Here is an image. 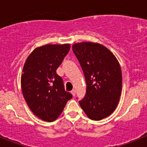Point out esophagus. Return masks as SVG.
<instances>
[{"instance_id":"34e87169","label":"esophagus","mask_w":147,"mask_h":147,"mask_svg":"<svg viewBox=\"0 0 147 147\" xmlns=\"http://www.w3.org/2000/svg\"><path fill=\"white\" fill-rule=\"evenodd\" d=\"M71 94H72V95H73L74 97H75V94H76V91H75V90H72V91H71Z\"/></svg>"}]
</instances>
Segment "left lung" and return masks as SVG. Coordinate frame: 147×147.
I'll return each instance as SVG.
<instances>
[{"mask_svg":"<svg viewBox=\"0 0 147 147\" xmlns=\"http://www.w3.org/2000/svg\"><path fill=\"white\" fill-rule=\"evenodd\" d=\"M72 50L81 65L86 84L85 96L79 102L90 119L99 121L116 109L121 92V67L113 53L99 43H75Z\"/></svg>","mask_w":147,"mask_h":147,"instance_id":"1","label":"left lung"}]
</instances>
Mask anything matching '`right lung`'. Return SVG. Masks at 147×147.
<instances>
[{
	"label": "right lung",
	"instance_id": "right-lung-1",
	"mask_svg": "<svg viewBox=\"0 0 147 147\" xmlns=\"http://www.w3.org/2000/svg\"><path fill=\"white\" fill-rule=\"evenodd\" d=\"M69 48V44L36 47L23 66L20 80L23 97L32 113L43 121H55L72 97L56 73Z\"/></svg>",
	"mask_w": 147,
	"mask_h": 147
}]
</instances>
